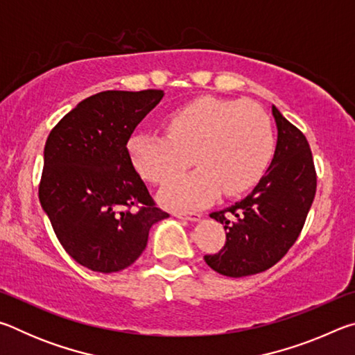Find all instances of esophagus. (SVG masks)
<instances>
[{
    "label": "esophagus",
    "mask_w": 355,
    "mask_h": 355,
    "mask_svg": "<svg viewBox=\"0 0 355 355\" xmlns=\"http://www.w3.org/2000/svg\"><path fill=\"white\" fill-rule=\"evenodd\" d=\"M173 216L178 219L191 220V222H197L202 219V214H199V213H173Z\"/></svg>",
    "instance_id": "esophagus-1"
}]
</instances>
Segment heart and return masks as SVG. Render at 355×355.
Instances as JSON below:
<instances>
[{"mask_svg":"<svg viewBox=\"0 0 355 355\" xmlns=\"http://www.w3.org/2000/svg\"><path fill=\"white\" fill-rule=\"evenodd\" d=\"M167 137L136 133L128 155L136 172L150 183L163 184L189 163L197 171L173 178L159 192L172 209H192L218 196L235 197L261 177L272 152L268 117L241 101L203 97L172 112L164 122Z\"/></svg>","mask_w":355,"mask_h":355,"instance_id":"b5f03b06","label":"heart"}]
</instances>
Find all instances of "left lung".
<instances>
[{"instance_id": "8db88e82", "label": "left lung", "mask_w": 355, "mask_h": 355, "mask_svg": "<svg viewBox=\"0 0 355 355\" xmlns=\"http://www.w3.org/2000/svg\"><path fill=\"white\" fill-rule=\"evenodd\" d=\"M277 142L268 171L248 197L209 218L227 230L219 254L205 255L216 272L244 277L274 266L296 241L316 192V172L305 136L272 105Z\"/></svg>"}]
</instances>
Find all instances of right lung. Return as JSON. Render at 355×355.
<instances>
[{
  "instance_id": "right-lung-1",
  "label": "right lung",
  "mask_w": 355,
  "mask_h": 355,
  "mask_svg": "<svg viewBox=\"0 0 355 355\" xmlns=\"http://www.w3.org/2000/svg\"><path fill=\"white\" fill-rule=\"evenodd\" d=\"M164 91H106L83 100L48 136L39 186L59 243L81 266L117 272L146 249L169 214L155 207L128 155L137 123Z\"/></svg>"
}]
</instances>
